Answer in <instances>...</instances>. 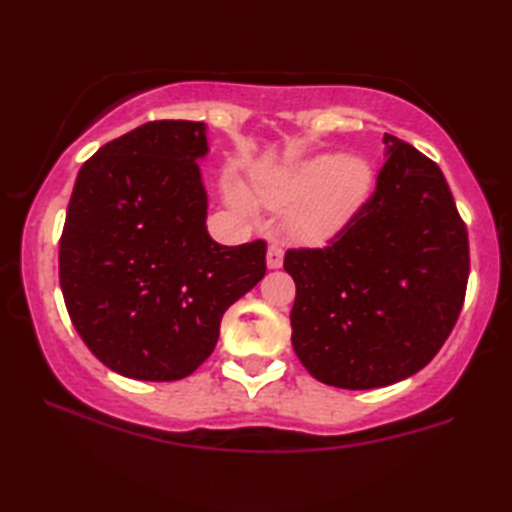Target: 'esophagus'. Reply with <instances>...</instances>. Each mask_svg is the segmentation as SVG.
<instances>
[{"label":"esophagus","instance_id":"34e87169","mask_svg":"<svg viewBox=\"0 0 512 512\" xmlns=\"http://www.w3.org/2000/svg\"><path fill=\"white\" fill-rule=\"evenodd\" d=\"M282 259H284V250L280 246L277 244L268 246V250H266V266L268 268H280Z\"/></svg>","mask_w":512,"mask_h":512}]
</instances>
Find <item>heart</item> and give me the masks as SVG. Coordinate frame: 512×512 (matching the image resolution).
Masks as SVG:
<instances>
[{
  "mask_svg": "<svg viewBox=\"0 0 512 512\" xmlns=\"http://www.w3.org/2000/svg\"><path fill=\"white\" fill-rule=\"evenodd\" d=\"M372 187V167L361 155L318 153L293 162L257 183V196L271 210L296 205L287 219L289 235L300 244L320 246L345 230L366 203ZM230 203L253 216L244 192L228 189Z\"/></svg>",
  "mask_w": 512,
  "mask_h": 512,
  "instance_id": "heart-1",
  "label": "heart"
}]
</instances>
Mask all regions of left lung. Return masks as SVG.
Wrapping results in <instances>:
<instances>
[{
    "instance_id": "1",
    "label": "left lung",
    "mask_w": 512,
    "mask_h": 512,
    "mask_svg": "<svg viewBox=\"0 0 512 512\" xmlns=\"http://www.w3.org/2000/svg\"><path fill=\"white\" fill-rule=\"evenodd\" d=\"M375 194L325 250H289L291 343L309 375L368 391L415 375L461 314L470 248L443 171L384 135Z\"/></svg>"
}]
</instances>
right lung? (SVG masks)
<instances>
[{
  "instance_id": "1",
  "label": "right lung",
  "mask_w": 512,
  "mask_h": 512,
  "mask_svg": "<svg viewBox=\"0 0 512 512\" xmlns=\"http://www.w3.org/2000/svg\"><path fill=\"white\" fill-rule=\"evenodd\" d=\"M203 121H149L92 155L76 176L60 237V289L76 332L103 366L176 381L219 341L232 302L266 273V244L207 235L198 160Z\"/></svg>"
}]
</instances>
